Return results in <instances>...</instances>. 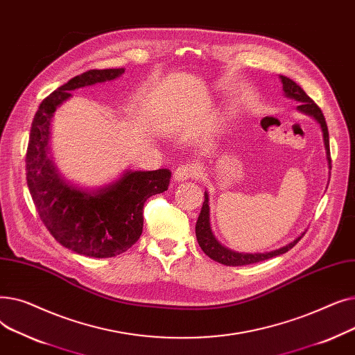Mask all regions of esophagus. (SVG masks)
I'll return each instance as SVG.
<instances>
[{
	"label": "esophagus",
	"mask_w": 355,
	"mask_h": 355,
	"mask_svg": "<svg viewBox=\"0 0 355 355\" xmlns=\"http://www.w3.org/2000/svg\"><path fill=\"white\" fill-rule=\"evenodd\" d=\"M197 175H198V168L191 164V165H180L174 171L173 178L175 182H181L189 178H194Z\"/></svg>",
	"instance_id": "esophagus-1"
}]
</instances>
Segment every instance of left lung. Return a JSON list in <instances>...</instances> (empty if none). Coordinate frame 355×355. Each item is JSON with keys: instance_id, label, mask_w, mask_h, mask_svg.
Masks as SVG:
<instances>
[{"instance_id": "1", "label": "left lung", "mask_w": 355, "mask_h": 355, "mask_svg": "<svg viewBox=\"0 0 355 355\" xmlns=\"http://www.w3.org/2000/svg\"><path fill=\"white\" fill-rule=\"evenodd\" d=\"M279 79H281V82H282L285 96L297 102V110L302 112V114H305V115L312 116L316 122L320 123L321 130H322L325 151H327L328 168L331 170L329 135H328L327 122H325V118L322 115L321 109L306 95V93L304 92V89L300 85H296L293 80H291L286 76H279ZM304 234H305V232L300 237H296L293 241H291V243H288L284 248H279L276 250H270V252H265V253H245V252L232 250L226 246H223L211 232L210 206H209L207 191L204 193V202H202V207H201V211H200V216H198V220H197V225H196V236H197V241H198L201 250L206 253L210 259L216 260V262H218L221 265H226V266L253 265V263L263 262V260H268V259H272V257H276V256H281V254L286 253L289 249H292L297 243V241L302 239Z\"/></svg>"}]
</instances>
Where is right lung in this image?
<instances>
[{"mask_svg": "<svg viewBox=\"0 0 355 355\" xmlns=\"http://www.w3.org/2000/svg\"><path fill=\"white\" fill-rule=\"evenodd\" d=\"M125 69L89 70L49 95L35 112L26 155L27 185L44 226L66 249L89 257H114L135 245L142 234L145 201L168 190L171 171H132L98 189L66 180L53 162L50 125L55 109L73 90L115 80Z\"/></svg>", "mask_w": 355, "mask_h": 355, "instance_id": "1", "label": "right lung"}]
</instances>
